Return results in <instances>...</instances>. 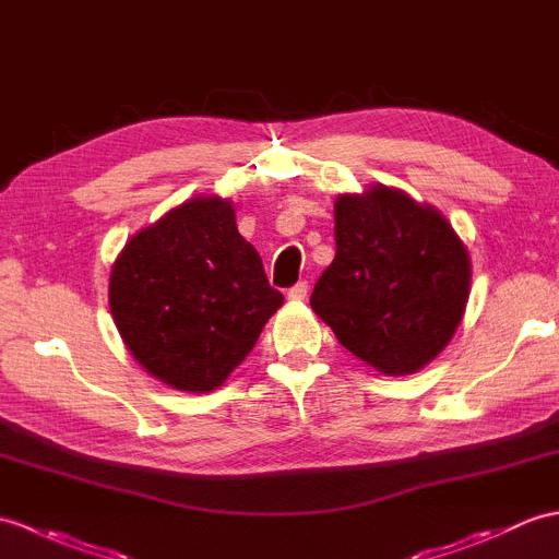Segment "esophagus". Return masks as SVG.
<instances>
[{
    "label": "esophagus",
    "instance_id": "esophagus-1",
    "mask_svg": "<svg viewBox=\"0 0 559 559\" xmlns=\"http://www.w3.org/2000/svg\"><path fill=\"white\" fill-rule=\"evenodd\" d=\"M307 290H309L307 283L300 281V283L293 285V288L288 290V300H290V302H305V300H307Z\"/></svg>",
    "mask_w": 559,
    "mask_h": 559
}]
</instances>
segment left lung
I'll list each match as a JSON object with an SVG mask.
<instances>
[{"label":"left lung","mask_w":559,"mask_h":559,"mask_svg":"<svg viewBox=\"0 0 559 559\" xmlns=\"http://www.w3.org/2000/svg\"><path fill=\"white\" fill-rule=\"evenodd\" d=\"M335 259L311 309L343 347L385 376L417 373L464 319L472 257L433 204L371 183L335 198Z\"/></svg>","instance_id":"obj_1"}]
</instances>
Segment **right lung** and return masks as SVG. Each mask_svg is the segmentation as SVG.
<instances>
[{
    "label": "right lung",
    "instance_id": "right-lung-1",
    "mask_svg": "<svg viewBox=\"0 0 559 559\" xmlns=\"http://www.w3.org/2000/svg\"><path fill=\"white\" fill-rule=\"evenodd\" d=\"M283 295L238 233L236 206L198 194L128 238L109 309L128 353L174 391L212 393L252 353Z\"/></svg>",
    "mask_w": 559,
    "mask_h": 559
}]
</instances>
